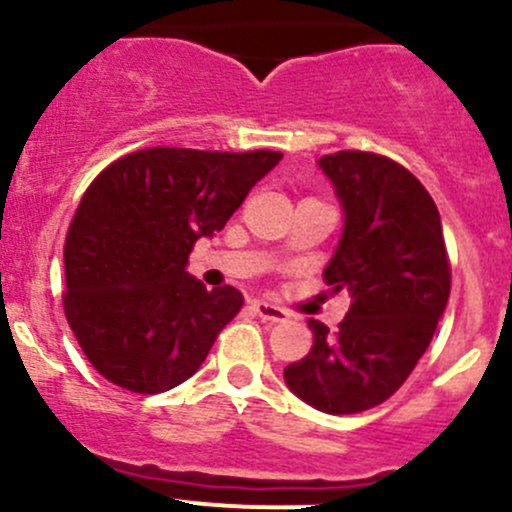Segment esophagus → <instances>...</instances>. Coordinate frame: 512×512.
I'll list each match as a JSON object with an SVG mask.
<instances>
[{"label": "esophagus", "mask_w": 512, "mask_h": 512, "mask_svg": "<svg viewBox=\"0 0 512 512\" xmlns=\"http://www.w3.org/2000/svg\"><path fill=\"white\" fill-rule=\"evenodd\" d=\"M252 309H255V314L262 319V322L277 324V322H285V319H289L287 309L277 307V304H272V302H265V299H257V302H252Z\"/></svg>", "instance_id": "1"}]
</instances>
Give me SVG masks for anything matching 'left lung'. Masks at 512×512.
<instances>
[{"label":"left lung","mask_w":512,"mask_h":512,"mask_svg":"<svg viewBox=\"0 0 512 512\" xmlns=\"http://www.w3.org/2000/svg\"><path fill=\"white\" fill-rule=\"evenodd\" d=\"M319 168L344 208L324 282L352 304L337 332L309 319L314 344L287 366L285 381L324 414H359L384 404L416 369L451 294V262L436 203L404 165L339 151Z\"/></svg>","instance_id":"obj_1"}]
</instances>
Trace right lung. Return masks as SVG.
I'll use <instances>...</instances> for the list:
<instances>
[{
    "label": "right lung",
    "instance_id": "add662e5",
    "mask_svg": "<svg viewBox=\"0 0 512 512\" xmlns=\"http://www.w3.org/2000/svg\"><path fill=\"white\" fill-rule=\"evenodd\" d=\"M280 158L143 148L96 175L66 232L64 314L103 379L160 394L200 369L242 294L190 277L188 255Z\"/></svg>",
    "mask_w": 512,
    "mask_h": 512
}]
</instances>
